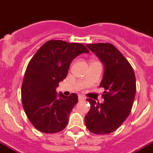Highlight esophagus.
Returning a JSON list of instances; mask_svg holds the SVG:
<instances>
[{"label":"esophagus","instance_id":"esophagus-1","mask_svg":"<svg viewBox=\"0 0 153 153\" xmlns=\"http://www.w3.org/2000/svg\"><path fill=\"white\" fill-rule=\"evenodd\" d=\"M85 100V98L84 97L81 96V95L78 96V100Z\"/></svg>","mask_w":153,"mask_h":153}]
</instances>
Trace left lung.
Returning <instances> with one entry per match:
<instances>
[{
    "label": "left lung",
    "instance_id": "8db88e82",
    "mask_svg": "<svg viewBox=\"0 0 153 153\" xmlns=\"http://www.w3.org/2000/svg\"><path fill=\"white\" fill-rule=\"evenodd\" d=\"M104 65L100 84L104 102L87 99L91 109L85 118L87 128L96 134H107L122 125L131 112L136 94V78L131 64L109 43L86 44Z\"/></svg>",
    "mask_w": 153,
    "mask_h": 153
}]
</instances>
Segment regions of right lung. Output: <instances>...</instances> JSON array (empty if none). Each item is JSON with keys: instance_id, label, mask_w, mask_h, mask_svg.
Instances as JSON below:
<instances>
[{"instance_id": "add662e5", "label": "right lung", "mask_w": 153, "mask_h": 153, "mask_svg": "<svg viewBox=\"0 0 153 153\" xmlns=\"http://www.w3.org/2000/svg\"><path fill=\"white\" fill-rule=\"evenodd\" d=\"M90 51L79 43L51 40L30 60L22 85V101L27 117L38 131L53 134L62 131L78 102V95L57 94L56 88L65 79L71 62Z\"/></svg>"}]
</instances>
